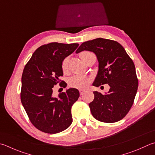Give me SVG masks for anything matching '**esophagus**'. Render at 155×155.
<instances>
[{"instance_id": "esophagus-1", "label": "esophagus", "mask_w": 155, "mask_h": 155, "mask_svg": "<svg viewBox=\"0 0 155 155\" xmlns=\"http://www.w3.org/2000/svg\"><path fill=\"white\" fill-rule=\"evenodd\" d=\"M79 91H80V95H83L84 93L85 92V90H79Z\"/></svg>"}]
</instances>
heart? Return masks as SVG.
<instances>
[{
	"label": "heart",
	"instance_id": "b5f03b06",
	"mask_svg": "<svg viewBox=\"0 0 155 155\" xmlns=\"http://www.w3.org/2000/svg\"><path fill=\"white\" fill-rule=\"evenodd\" d=\"M94 54L90 51H83L79 54V56L84 63H87L90 56ZM61 69L64 74L68 72V58H65L61 63ZM92 81V78L87 75H75L69 78L68 80V84L70 87L80 90L85 89L89 86Z\"/></svg>",
	"mask_w": 155,
	"mask_h": 155
}]
</instances>
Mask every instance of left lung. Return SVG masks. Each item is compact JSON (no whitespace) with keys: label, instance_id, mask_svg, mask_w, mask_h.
<instances>
[{"label":"left lung","instance_id":"8db88e82","mask_svg":"<svg viewBox=\"0 0 155 155\" xmlns=\"http://www.w3.org/2000/svg\"><path fill=\"white\" fill-rule=\"evenodd\" d=\"M83 51L93 52L98 61L93 86H110L107 94L94 92V98L89 104L92 115L104 123L120 121L130 111L138 90V80L132 59L119 42L102 38L83 42L76 53Z\"/></svg>","mask_w":155,"mask_h":155}]
</instances>
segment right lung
Instances as JSON below:
<instances>
[{"label":"right lung","instance_id":"obj_1","mask_svg":"<svg viewBox=\"0 0 155 155\" xmlns=\"http://www.w3.org/2000/svg\"><path fill=\"white\" fill-rule=\"evenodd\" d=\"M77 43L51 42L37 48L23 69L21 101L31 123L38 130L48 134L63 132L73 119L71 107L80 96L75 88H69L54 97L53 87L59 83L66 86L61 63L78 47Z\"/></svg>","mask_w":155,"mask_h":155}]
</instances>
